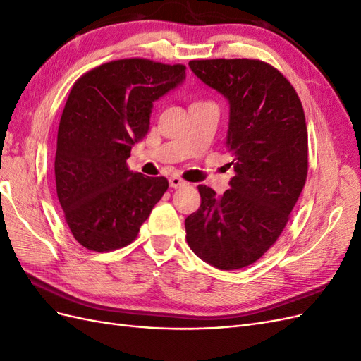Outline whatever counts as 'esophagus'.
<instances>
[{"mask_svg": "<svg viewBox=\"0 0 361 361\" xmlns=\"http://www.w3.org/2000/svg\"><path fill=\"white\" fill-rule=\"evenodd\" d=\"M169 182H170V187H171V188L185 187V180H182L179 176H176V174H174V176H171V178L169 179Z\"/></svg>", "mask_w": 361, "mask_h": 361, "instance_id": "1", "label": "esophagus"}]
</instances>
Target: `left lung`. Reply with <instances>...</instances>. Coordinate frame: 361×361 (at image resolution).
<instances>
[{
	"instance_id": "1",
	"label": "left lung",
	"mask_w": 361,
	"mask_h": 361,
	"mask_svg": "<svg viewBox=\"0 0 361 361\" xmlns=\"http://www.w3.org/2000/svg\"><path fill=\"white\" fill-rule=\"evenodd\" d=\"M190 68L228 101L227 147L235 176L220 197L199 185L200 207L185 220L187 243L220 269L255 264L281 235L307 178V126L300 97L260 60H192Z\"/></svg>"
}]
</instances>
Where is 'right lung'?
Instances as JSON below:
<instances>
[{
  "label": "right lung",
  "mask_w": 361,
  "mask_h": 361,
  "mask_svg": "<svg viewBox=\"0 0 361 361\" xmlns=\"http://www.w3.org/2000/svg\"><path fill=\"white\" fill-rule=\"evenodd\" d=\"M183 64L123 59L76 80L57 134V197L73 238L111 251L137 238L169 180L128 169L130 149L149 130L154 102L185 80Z\"/></svg>",
  "instance_id": "add662e5"
}]
</instances>
